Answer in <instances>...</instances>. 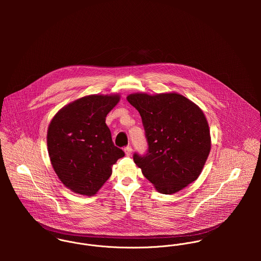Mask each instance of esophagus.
Instances as JSON below:
<instances>
[{
    "instance_id": "34e87169",
    "label": "esophagus",
    "mask_w": 261,
    "mask_h": 261,
    "mask_svg": "<svg viewBox=\"0 0 261 261\" xmlns=\"http://www.w3.org/2000/svg\"><path fill=\"white\" fill-rule=\"evenodd\" d=\"M132 151H133L132 147L127 146V147H125V148H124V152H125V154H126V155H130V154H132Z\"/></svg>"
}]
</instances>
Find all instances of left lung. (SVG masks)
<instances>
[{"label":"left lung","instance_id":"obj_1","mask_svg":"<svg viewBox=\"0 0 261 261\" xmlns=\"http://www.w3.org/2000/svg\"><path fill=\"white\" fill-rule=\"evenodd\" d=\"M127 101L140 112L148 140L136 165L162 194H174L200 176L211 149L209 124L202 110L177 93H132Z\"/></svg>","mask_w":261,"mask_h":261}]
</instances>
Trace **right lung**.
<instances>
[{"label": "right lung", "mask_w": 261, "mask_h": 261, "mask_svg": "<svg viewBox=\"0 0 261 261\" xmlns=\"http://www.w3.org/2000/svg\"><path fill=\"white\" fill-rule=\"evenodd\" d=\"M119 94H91L57 112L47 132L51 165L62 184L72 192L93 196L109 180L112 166L124 155L116 148L106 123Z\"/></svg>", "instance_id": "add662e5"}]
</instances>
